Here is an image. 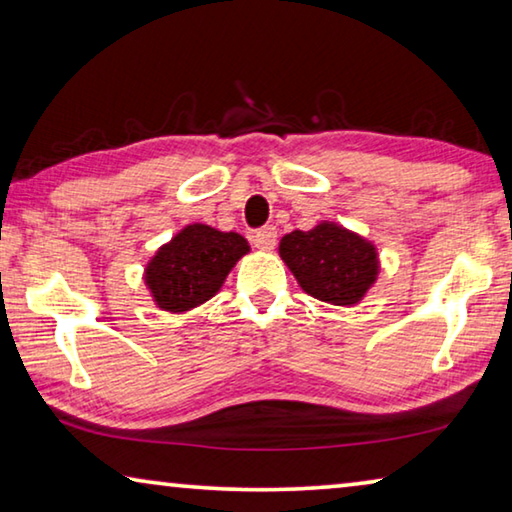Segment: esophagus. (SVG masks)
I'll return each mask as SVG.
<instances>
[{
  "label": "esophagus",
  "mask_w": 512,
  "mask_h": 512,
  "mask_svg": "<svg viewBox=\"0 0 512 512\" xmlns=\"http://www.w3.org/2000/svg\"><path fill=\"white\" fill-rule=\"evenodd\" d=\"M275 241H277V230L275 228H262L253 235L255 248L264 250V253H271V250L275 248Z\"/></svg>",
  "instance_id": "obj_1"
}]
</instances>
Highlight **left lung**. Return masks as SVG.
I'll return each mask as SVG.
<instances>
[{"instance_id": "obj_1", "label": "left lung", "mask_w": 512, "mask_h": 512, "mask_svg": "<svg viewBox=\"0 0 512 512\" xmlns=\"http://www.w3.org/2000/svg\"><path fill=\"white\" fill-rule=\"evenodd\" d=\"M277 253L302 291L336 307L359 305L381 271L375 241L336 221L289 232L280 239Z\"/></svg>"}]
</instances>
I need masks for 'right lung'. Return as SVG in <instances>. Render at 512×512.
<instances>
[{
	"instance_id": "obj_1",
	"label": "right lung",
	"mask_w": 512,
	"mask_h": 512,
	"mask_svg": "<svg viewBox=\"0 0 512 512\" xmlns=\"http://www.w3.org/2000/svg\"><path fill=\"white\" fill-rule=\"evenodd\" d=\"M248 253L250 244L239 232L189 223L149 257L142 280L155 307L167 314H187L214 298Z\"/></svg>"
}]
</instances>
